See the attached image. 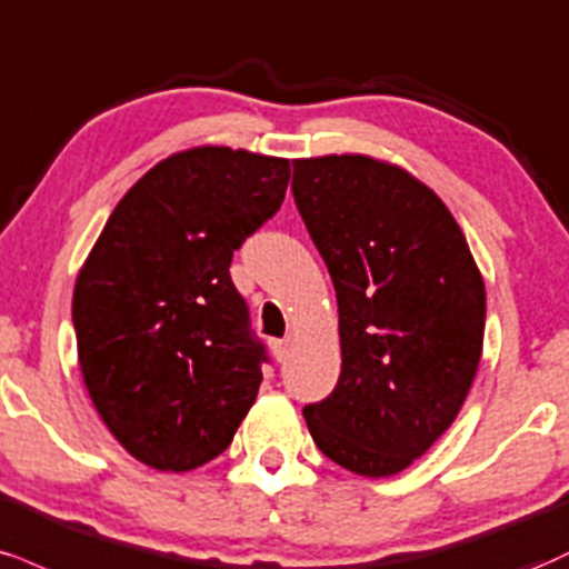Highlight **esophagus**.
Returning <instances> with one entry per match:
<instances>
[{"label": "esophagus", "instance_id": "1", "mask_svg": "<svg viewBox=\"0 0 569 569\" xmlns=\"http://www.w3.org/2000/svg\"><path fill=\"white\" fill-rule=\"evenodd\" d=\"M270 350H272V355H276L278 362H286V360H289V352H291V341L289 339H272Z\"/></svg>", "mask_w": 569, "mask_h": 569}]
</instances>
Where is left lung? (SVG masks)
Listing matches in <instances>:
<instances>
[{
	"instance_id": "obj_1",
	"label": "left lung",
	"mask_w": 569,
	"mask_h": 569,
	"mask_svg": "<svg viewBox=\"0 0 569 569\" xmlns=\"http://www.w3.org/2000/svg\"><path fill=\"white\" fill-rule=\"evenodd\" d=\"M293 201L331 272L341 373L305 406L320 453L408 469L456 421L482 355L485 283L435 190L371 156L293 161Z\"/></svg>"
}]
</instances>
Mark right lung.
I'll return each instance as SVG.
<instances>
[{
    "label": "right lung",
    "instance_id": "add662e5",
    "mask_svg": "<svg viewBox=\"0 0 569 569\" xmlns=\"http://www.w3.org/2000/svg\"><path fill=\"white\" fill-rule=\"evenodd\" d=\"M289 177V161L249 150L169 156L129 188L79 270L87 392L146 467H203L254 406L267 352L230 262L280 209Z\"/></svg>",
    "mask_w": 569,
    "mask_h": 569
}]
</instances>
